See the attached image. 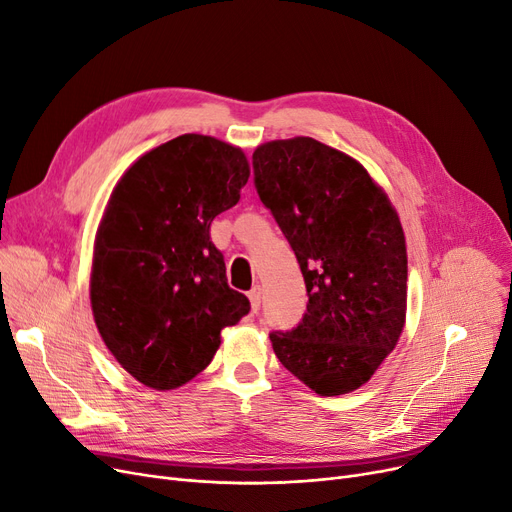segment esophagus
Listing matches in <instances>:
<instances>
[{
	"mask_svg": "<svg viewBox=\"0 0 512 512\" xmlns=\"http://www.w3.org/2000/svg\"><path fill=\"white\" fill-rule=\"evenodd\" d=\"M249 299H251V307H253V311H255V314H257L259 307H261V286H259V284L251 288Z\"/></svg>",
	"mask_w": 512,
	"mask_h": 512,
	"instance_id": "esophagus-1",
	"label": "esophagus"
}]
</instances>
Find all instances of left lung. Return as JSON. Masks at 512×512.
<instances>
[{
  "label": "left lung",
  "instance_id": "1",
  "mask_svg": "<svg viewBox=\"0 0 512 512\" xmlns=\"http://www.w3.org/2000/svg\"><path fill=\"white\" fill-rule=\"evenodd\" d=\"M259 201L291 244L307 311L270 332L282 366L320 395L362 387L406 320V238L387 194L347 154L314 138L253 152Z\"/></svg>",
  "mask_w": 512,
  "mask_h": 512
}]
</instances>
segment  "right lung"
<instances>
[{
    "instance_id": "1",
    "label": "right lung",
    "mask_w": 512,
    "mask_h": 512,
    "mask_svg": "<svg viewBox=\"0 0 512 512\" xmlns=\"http://www.w3.org/2000/svg\"><path fill=\"white\" fill-rule=\"evenodd\" d=\"M249 173L240 148L186 133L146 152L110 196L94 247L92 311L110 353L146 387L194 379L221 330L251 311L228 286L209 234Z\"/></svg>"
}]
</instances>
